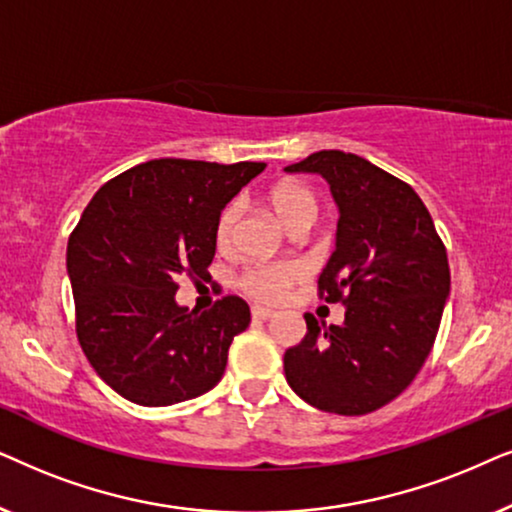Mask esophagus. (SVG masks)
Returning <instances> with one entry per match:
<instances>
[{"label": "esophagus", "instance_id": "esophagus-1", "mask_svg": "<svg viewBox=\"0 0 512 512\" xmlns=\"http://www.w3.org/2000/svg\"><path fill=\"white\" fill-rule=\"evenodd\" d=\"M274 316V311L271 309H264V306H252V318L255 320H269Z\"/></svg>", "mask_w": 512, "mask_h": 512}]
</instances>
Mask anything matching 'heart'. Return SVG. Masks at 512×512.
I'll return each mask as SVG.
<instances>
[{"label": "heart", "mask_w": 512, "mask_h": 512, "mask_svg": "<svg viewBox=\"0 0 512 512\" xmlns=\"http://www.w3.org/2000/svg\"><path fill=\"white\" fill-rule=\"evenodd\" d=\"M271 203H274L276 213L285 222H295L302 215H316V196L306 185L299 182H281L271 189ZM243 215V201L231 199L227 206L220 210L215 222V241L217 248L229 250L234 245L238 224ZM309 276V264L302 260H267L255 262L243 274L238 276V288L245 295L262 304H278L288 295L292 285L302 283Z\"/></svg>", "instance_id": "b5f03b06"}]
</instances>
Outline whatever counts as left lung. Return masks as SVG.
Returning <instances> with one entry per match:
<instances>
[{
  "label": "left lung",
  "instance_id": "1",
  "mask_svg": "<svg viewBox=\"0 0 512 512\" xmlns=\"http://www.w3.org/2000/svg\"><path fill=\"white\" fill-rule=\"evenodd\" d=\"M318 173L339 206L337 248L318 297L344 304V323L285 351L292 391L323 412L358 417L398 398L433 349L449 295V262L417 192L363 156L323 149L285 168Z\"/></svg>",
  "mask_w": 512,
  "mask_h": 512
}]
</instances>
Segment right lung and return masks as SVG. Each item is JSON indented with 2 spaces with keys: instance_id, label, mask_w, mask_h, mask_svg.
Returning <instances> with one entry per match:
<instances>
[{
  "instance_id": "add662e5",
  "label": "right lung",
  "mask_w": 512,
  "mask_h": 512,
  "mask_svg": "<svg viewBox=\"0 0 512 512\" xmlns=\"http://www.w3.org/2000/svg\"><path fill=\"white\" fill-rule=\"evenodd\" d=\"M267 163L154 159L105 182L67 241L77 339L98 377L131 403L166 407L222 379L250 325L241 297L177 306L180 276L215 257L220 210Z\"/></svg>"
}]
</instances>
